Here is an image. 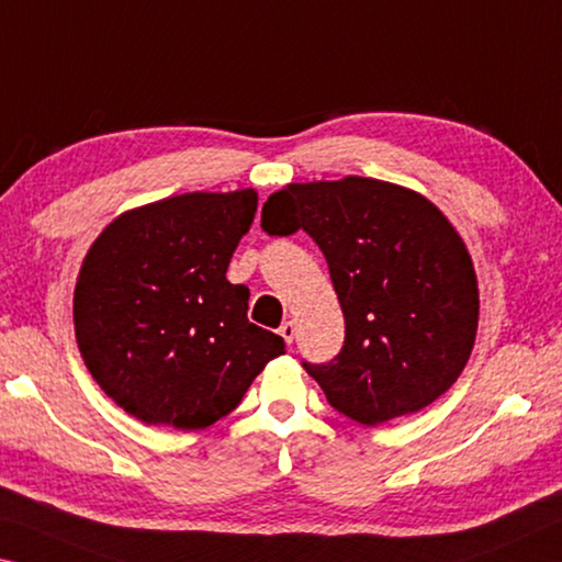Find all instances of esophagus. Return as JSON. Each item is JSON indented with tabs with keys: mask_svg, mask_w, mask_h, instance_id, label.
Segmentation results:
<instances>
[{
	"mask_svg": "<svg viewBox=\"0 0 562 562\" xmlns=\"http://www.w3.org/2000/svg\"><path fill=\"white\" fill-rule=\"evenodd\" d=\"M280 335H282V340L288 342V345H292V340H295V323H282L280 325Z\"/></svg>",
	"mask_w": 562,
	"mask_h": 562,
	"instance_id": "34e87169",
	"label": "esophagus"
}]
</instances>
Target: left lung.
Here are the masks:
<instances>
[{"instance_id":"8db88e82","label":"left lung","mask_w":562,"mask_h":562,"mask_svg":"<svg viewBox=\"0 0 562 562\" xmlns=\"http://www.w3.org/2000/svg\"><path fill=\"white\" fill-rule=\"evenodd\" d=\"M262 229H305L323 249L345 345L302 368L337 413L372 427L448 393L473 352L480 295L473 257L430 200L358 175L290 182L267 198Z\"/></svg>"}]
</instances>
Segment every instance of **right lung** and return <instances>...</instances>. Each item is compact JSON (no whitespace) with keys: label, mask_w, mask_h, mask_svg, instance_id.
I'll list each match as a JSON object with an SVG mask.
<instances>
[{"label":"right lung","mask_w":562,"mask_h":562,"mask_svg":"<svg viewBox=\"0 0 562 562\" xmlns=\"http://www.w3.org/2000/svg\"><path fill=\"white\" fill-rule=\"evenodd\" d=\"M257 212L252 187L184 192L122 212L87 249L75 337L97 385L145 425L202 430L284 355L247 319L227 265Z\"/></svg>","instance_id":"obj_1"}]
</instances>
